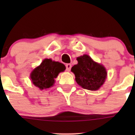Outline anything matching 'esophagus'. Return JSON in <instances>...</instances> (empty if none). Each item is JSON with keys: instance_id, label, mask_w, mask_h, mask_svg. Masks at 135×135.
Listing matches in <instances>:
<instances>
[{"instance_id": "esophagus-1", "label": "esophagus", "mask_w": 135, "mask_h": 135, "mask_svg": "<svg viewBox=\"0 0 135 135\" xmlns=\"http://www.w3.org/2000/svg\"><path fill=\"white\" fill-rule=\"evenodd\" d=\"M65 67H66V70L68 71H70V70H71V65L70 64H67L65 65Z\"/></svg>"}]
</instances>
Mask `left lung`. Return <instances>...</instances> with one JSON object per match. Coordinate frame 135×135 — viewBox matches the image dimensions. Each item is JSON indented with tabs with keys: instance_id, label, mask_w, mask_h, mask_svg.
<instances>
[{
	"instance_id": "1",
	"label": "left lung",
	"mask_w": 135,
	"mask_h": 135,
	"mask_svg": "<svg viewBox=\"0 0 135 135\" xmlns=\"http://www.w3.org/2000/svg\"><path fill=\"white\" fill-rule=\"evenodd\" d=\"M77 61L78 64L74 65L71 70L76 76V82L83 89L98 90L106 79L105 68L94 61L87 55L78 57Z\"/></svg>"
}]
</instances>
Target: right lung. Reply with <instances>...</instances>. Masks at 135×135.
Masks as SVG:
<instances>
[{"mask_svg": "<svg viewBox=\"0 0 135 135\" xmlns=\"http://www.w3.org/2000/svg\"><path fill=\"white\" fill-rule=\"evenodd\" d=\"M65 70V65L61 63L45 59L38 67L32 71L30 78L36 86L43 90L52 86L59 72Z\"/></svg>", "mask_w": 135, "mask_h": 135, "instance_id": "add662e5", "label": "right lung"}]
</instances>
